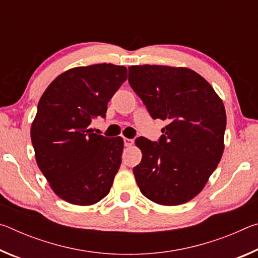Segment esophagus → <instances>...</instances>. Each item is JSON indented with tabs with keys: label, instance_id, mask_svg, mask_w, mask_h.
Returning a JSON list of instances; mask_svg holds the SVG:
<instances>
[{
	"label": "esophagus",
	"instance_id": "esophagus-1",
	"mask_svg": "<svg viewBox=\"0 0 258 258\" xmlns=\"http://www.w3.org/2000/svg\"><path fill=\"white\" fill-rule=\"evenodd\" d=\"M133 143H134V140L128 139V138H124V145H125V147L133 146Z\"/></svg>",
	"mask_w": 258,
	"mask_h": 258
}]
</instances>
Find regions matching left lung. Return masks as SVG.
<instances>
[{
  "label": "left lung",
  "mask_w": 258,
  "mask_h": 258,
  "mask_svg": "<svg viewBox=\"0 0 258 258\" xmlns=\"http://www.w3.org/2000/svg\"><path fill=\"white\" fill-rule=\"evenodd\" d=\"M128 82L152 118L168 123L158 143L135 140L142 152L133 168L140 191L163 206L185 204L204 189L223 155V101L186 67L131 66Z\"/></svg>",
  "instance_id": "8db88e82"
}]
</instances>
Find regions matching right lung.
<instances>
[{
    "instance_id": "add662e5",
    "label": "right lung",
    "mask_w": 258,
    "mask_h": 258,
    "mask_svg": "<svg viewBox=\"0 0 258 258\" xmlns=\"http://www.w3.org/2000/svg\"><path fill=\"white\" fill-rule=\"evenodd\" d=\"M127 80V69L97 63L68 69L54 78L38 101L30 127L35 158L51 189L78 206L99 203L110 191L121 164L123 138L89 128L106 116L107 104Z\"/></svg>"
}]
</instances>
